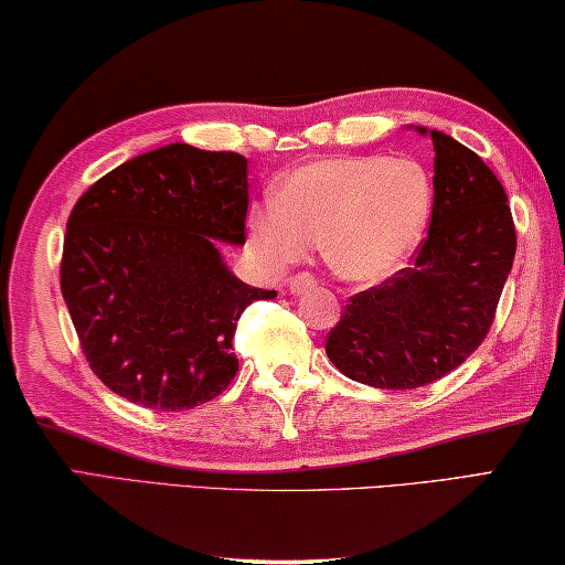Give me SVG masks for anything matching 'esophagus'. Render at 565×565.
Listing matches in <instances>:
<instances>
[{
    "mask_svg": "<svg viewBox=\"0 0 565 565\" xmlns=\"http://www.w3.org/2000/svg\"><path fill=\"white\" fill-rule=\"evenodd\" d=\"M316 285H318V280L310 273H298L295 277H290V292L292 295L308 292V290L316 288Z\"/></svg>",
    "mask_w": 565,
    "mask_h": 565,
    "instance_id": "34e87169",
    "label": "esophagus"
}]
</instances>
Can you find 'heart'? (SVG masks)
I'll return each instance as SVG.
<instances>
[{"label":"heart","mask_w":565,"mask_h":565,"mask_svg":"<svg viewBox=\"0 0 565 565\" xmlns=\"http://www.w3.org/2000/svg\"><path fill=\"white\" fill-rule=\"evenodd\" d=\"M433 210L423 164L385 157H330L285 174L273 205L249 215L265 263L290 265L320 239L326 263L345 280L395 273L420 245Z\"/></svg>","instance_id":"heart-1"}]
</instances>
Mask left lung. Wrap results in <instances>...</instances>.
<instances>
[{
	"instance_id": "1",
	"label": "left lung",
	"mask_w": 565,
	"mask_h": 565,
	"mask_svg": "<svg viewBox=\"0 0 565 565\" xmlns=\"http://www.w3.org/2000/svg\"><path fill=\"white\" fill-rule=\"evenodd\" d=\"M436 150L433 215L411 267L348 300L326 353L350 381L408 391L448 375L493 326L515 257L503 184L466 145L415 127Z\"/></svg>"
}]
</instances>
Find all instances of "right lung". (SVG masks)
<instances>
[{"label": "right lung", "mask_w": 565, "mask_h": 565, "mask_svg": "<svg viewBox=\"0 0 565 565\" xmlns=\"http://www.w3.org/2000/svg\"><path fill=\"white\" fill-rule=\"evenodd\" d=\"M247 160L184 142L132 157L77 200L60 285L89 367L152 411H190L233 383L243 310L273 300L222 260L245 245Z\"/></svg>", "instance_id": "right-lung-1"}]
</instances>
